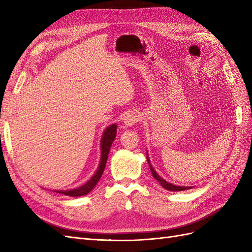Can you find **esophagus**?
I'll return each instance as SVG.
<instances>
[{
  "label": "esophagus",
  "instance_id": "34e87169",
  "mask_svg": "<svg viewBox=\"0 0 252 252\" xmlns=\"http://www.w3.org/2000/svg\"><path fill=\"white\" fill-rule=\"evenodd\" d=\"M140 120V114L136 111H129L125 114V117L123 118V123L126 126H133L136 122H139Z\"/></svg>",
  "mask_w": 252,
  "mask_h": 252
}]
</instances>
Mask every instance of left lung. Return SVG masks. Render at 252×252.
Here are the masks:
<instances>
[{"label": "left lung", "mask_w": 252, "mask_h": 252, "mask_svg": "<svg viewBox=\"0 0 252 252\" xmlns=\"http://www.w3.org/2000/svg\"><path fill=\"white\" fill-rule=\"evenodd\" d=\"M147 162H148V164H149L152 177H154V178L159 183V184H161V186H162L163 188H165L166 190H169V191H183V190H187V189L192 188V187H190V186H177V185H173V184H171V183L167 182V181H165L164 179H162V178L159 177V175L157 173V171L154 169V167L151 166L150 159H149V157H148V154H147Z\"/></svg>", "instance_id": "8db88e82"}]
</instances>
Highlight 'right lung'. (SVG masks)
Returning <instances> with one entry per match:
<instances>
[{"label": "right lung", "mask_w": 252, "mask_h": 252, "mask_svg": "<svg viewBox=\"0 0 252 252\" xmlns=\"http://www.w3.org/2000/svg\"><path fill=\"white\" fill-rule=\"evenodd\" d=\"M116 136H117V124L110 125L104 130L102 139H101V144H100L101 145V158H100L101 161H100V164H98L95 173L90 178L89 181H87L85 184L78 188H73L69 190H56V192L62 193L68 196H73V197L88 194L91 190L94 188V186L97 184V182L100 181L102 177L105 166H106V162H107V158H108V154L110 151L111 144L114 141V139H116Z\"/></svg>", "instance_id": "right-lung-1"}]
</instances>
